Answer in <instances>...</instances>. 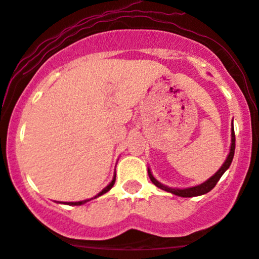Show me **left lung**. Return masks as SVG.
I'll use <instances>...</instances> for the list:
<instances>
[{
  "instance_id": "left-lung-1",
  "label": "left lung",
  "mask_w": 259,
  "mask_h": 259,
  "mask_svg": "<svg viewBox=\"0 0 259 259\" xmlns=\"http://www.w3.org/2000/svg\"><path fill=\"white\" fill-rule=\"evenodd\" d=\"M233 133H231V148H230V153H229L227 160L224 162V164L222 165L221 169H219L217 173L213 175L212 178H209L206 183L201 184V185L198 186H194V187H189V189H171V187H168V186H164L162 185V184L158 183L156 179L153 178V175L151 174L150 169H148V177H150V179L152 183L154 184L156 186H158L159 189L164 190V191L167 192H170V194H174L177 196H180V197H195V196H200V195H204L207 194V192H209L210 190L213 189L217 185V183H218L219 179L222 178V175L225 173V170L230 167L231 162H233V158H234V153H235V133H234V126H233Z\"/></svg>"
}]
</instances>
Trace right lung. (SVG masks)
Returning a JSON list of instances; mask_svg holds the SVG:
<instances>
[{"instance_id": "1", "label": "right lung", "mask_w": 259, "mask_h": 259, "mask_svg": "<svg viewBox=\"0 0 259 259\" xmlns=\"http://www.w3.org/2000/svg\"><path fill=\"white\" fill-rule=\"evenodd\" d=\"M114 183H115V175H114V178H113L112 183H111V184H109V185H108V186H107V187H105V189H103V190H102V191H101L99 195H97V196H95V198H96V197H99V196H101V195L106 194V192H108V191H109V190H111V189H112V187H113V185H114ZM91 200H92V198H91ZM88 201H90V200H88ZM88 201H80V202H68V203H67V204H70V206H80V204L85 203V202H88Z\"/></svg>"}]
</instances>
